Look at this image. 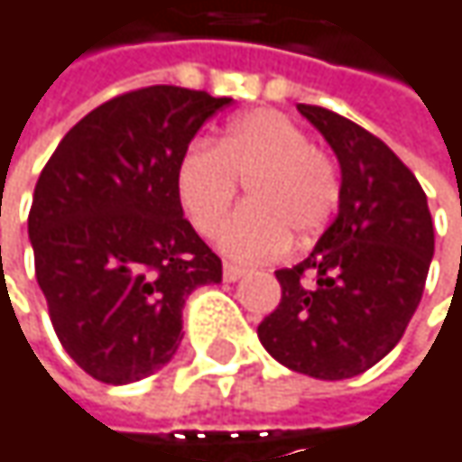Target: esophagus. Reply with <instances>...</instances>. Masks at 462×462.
I'll use <instances>...</instances> for the list:
<instances>
[{
  "label": "esophagus",
  "instance_id": "34e87169",
  "mask_svg": "<svg viewBox=\"0 0 462 462\" xmlns=\"http://www.w3.org/2000/svg\"><path fill=\"white\" fill-rule=\"evenodd\" d=\"M222 273H225V281H237L245 270L240 267V264H232V262H225V267H222Z\"/></svg>",
  "mask_w": 462,
  "mask_h": 462
}]
</instances>
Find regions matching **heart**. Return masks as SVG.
Wrapping results in <instances>:
<instances>
[{
    "label": "heart",
    "mask_w": 462,
    "mask_h": 462,
    "mask_svg": "<svg viewBox=\"0 0 462 462\" xmlns=\"http://www.w3.org/2000/svg\"><path fill=\"white\" fill-rule=\"evenodd\" d=\"M245 181L248 203L225 219L219 248L240 262L281 254L289 237L310 240L334 217L342 181L331 154L275 109L235 117L214 143L195 141L176 165L179 203L200 235L219 227Z\"/></svg>",
    "instance_id": "1"
}]
</instances>
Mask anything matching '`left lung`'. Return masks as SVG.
I'll return each instance as SVG.
<instances>
[{
    "instance_id": "1",
    "label": "left lung",
    "mask_w": 462,
    "mask_h": 462,
    "mask_svg": "<svg viewBox=\"0 0 462 462\" xmlns=\"http://www.w3.org/2000/svg\"><path fill=\"white\" fill-rule=\"evenodd\" d=\"M297 109L339 160V214L305 262L275 270L281 302L256 334L283 366L345 380L404 337L425 289L433 222L415 173L385 141L331 109Z\"/></svg>"
}]
</instances>
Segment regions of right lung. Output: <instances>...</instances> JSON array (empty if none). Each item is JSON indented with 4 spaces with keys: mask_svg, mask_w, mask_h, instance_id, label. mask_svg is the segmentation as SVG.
I'll return each instance as SVG.
<instances>
[{
    "mask_svg": "<svg viewBox=\"0 0 462 462\" xmlns=\"http://www.w3.org/2000/svg\"><path fill=\"white\" fill-rule=\"evenodd\" d=\"M206 90L149 85L85 115L34 187L29 237L52 328L93 380L125 385L168 364L184 300L222 259L184 219L176 165L208 117Z\"/></svg>",
    "mask_w": 462,
    "mask_h": 462,
    "instance_id": "add662e5",
    "label": "right lung"
}]
</instances>
